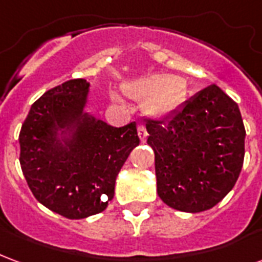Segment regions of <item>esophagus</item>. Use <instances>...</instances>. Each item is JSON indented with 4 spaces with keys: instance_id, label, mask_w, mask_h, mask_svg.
<instances>
[{
    "instance_id": "34e87169",
    "label": "esophagus",
    "mask_w": 262,
    "mask_h": 262,
    "mask_svg": "<svg viewBox=\"0 0 262 262\" xmlns=\"http://www.w3.org/2000/svg\"><path fill=\"white\" fill-rule=\"evenodd\" d=\"M137 135L140 137V140L144 142L146 140V137H147V130H146V127L143 125H139L137 126Z\"/></svg>"
}]
</instances>
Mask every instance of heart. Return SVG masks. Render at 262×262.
<instances>
[{
    "mask_svg": "<svg viewBox=\"0 0 262 262\" xmlns=\"http://www.w3.org/2000/svg\"><path fill=\"white\" fill-rule=\"evenodd\" d=\"M127 97L143 101V112L153 119H167L176 114L184 97L182 81L171 74H150L125 82ZM120 101L119 97L115 98Z\"/></svg>",
    "mask_w": 262,
    "mask_h": 262,
    "instance_id": "1",
    "label": "heart"
}]
</instances>
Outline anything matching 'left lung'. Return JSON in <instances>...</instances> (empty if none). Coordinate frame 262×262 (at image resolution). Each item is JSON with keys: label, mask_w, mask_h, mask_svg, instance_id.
I'll use <instances>...</instances> for the list:
<instances>
[{"label": "left lung", "mask_w": 262, "mask_h": 262, "mask_svg": "<svg viewBox=\"0 0 262 262\" xmlns=\"http://www.w3.org/2000/svg\"><path fill=\"white\" fill-rule=\"evenodd\" d=\"M157 193L170 208L198 213L234 187L244 160L240 109L216 84L189 98L163 122L146 120Z\"/></svg>", "instance_id": "obj_1"}]
</instances>
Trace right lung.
I'll return each mask as SVG.
<instances>
[{"label":"right lung","instance_id":"right-lung-1","mask_svg":"<svg viewBox=\"0 0 262 262\" xmlns=\"http://www.w3.org/2000/svg\"><path fill=\"white\" fill-rule=\"evenodd\" d=\"M90 82L69 80L31 106L19 133V163L32 193L67 219L106 209L133 148L136 123L114 127L86 111Z\"/></svg>","mask_w":262,"mask_h":262}]
</instances>
